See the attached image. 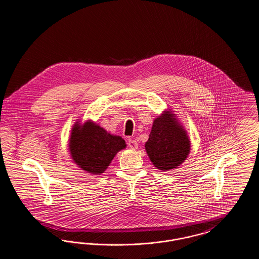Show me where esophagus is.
I'll return each mask as SVG.
<instances>
[{"label":"esophagus","mask_w":259,"mask_h":259,"mask_svg":"<svg viewBox=\"0 0 259 259\" xmlns=\"http://www.w3.org/2000/svg\"><path fill=\"white\" fill-rule=\"evenodd\" d=\"M128 147L131 149H137L138 148V143L135 140H129L128 141Z\"/></svg>","instance_id":"obj_1"}]
</instances>
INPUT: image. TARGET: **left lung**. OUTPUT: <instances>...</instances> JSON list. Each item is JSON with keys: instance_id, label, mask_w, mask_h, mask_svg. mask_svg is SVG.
I'll list each match as a JSON object with an SVG mask.
<instances>
[{"instance_id": "obj_1", "label": "left lung", "mask_w": 259, "mask_h": 259, "mask_svg": "<svg viewBox=\"0 0 259 259\" xmlns=\"http://www.w3.org/2000/svg\"><path fill=\"white\" fill-rule=\"evenodd\" d=\"M145 147L152 164L161 171H168L178 168L186 159L190 141L184 128L167 111L154 119Z\"/></svg>"}]
</instances>
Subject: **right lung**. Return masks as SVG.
I'll return each instance as SVG.
<instances>
[{
    "instance_id": "right-lung-1",
    "label": "right lung",
    "mask_w": 259,
    "mask_h": 259,
    "mask_svg": "<svg viewBox=\"0 0 259 259\" xmlns=\"http://www.w3.org/2000/svg\"><path fill=\"white\" fill-rule=\"evenodd\" d=\"M70 152L82 170L100 175L108 168L115 154L126 148L119 136L111 135L97 124H75L70 138Z\"/></svg>"
}]
</instances>
